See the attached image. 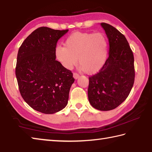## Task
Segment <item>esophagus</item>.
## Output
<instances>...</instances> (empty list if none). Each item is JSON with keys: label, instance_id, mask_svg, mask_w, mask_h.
I'll list each match as a JSON object with an SVG mask.
<instances>
[{"label": "esophagus", "instance_id": "obj_1", "mask_svg": "<svg viewBox=\"0 0 152 152\" xmlns=\"http://www.w3.org/2000/svg\"><path fill=\"white\" fill-rule=\"evenodd\" d=\"M73 77L74 78H75V79H78L79 77V75L78 73H73Z\"/></svg>", "mask_w": 152, "mask_h": 152}]
</instances>
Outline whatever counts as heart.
<instances>
[{"label": "heart", "mask_w": 152, "mask_h": 152, "mask_svg": "<svg viewBox=\"0 0 152 152\" xmlns=\"http://www.w3.org/2000/svg\"><path fill=\"white\" fill-rule=\"evenodd\" d=\"M65 46L55 48L57 60L66 69H72L77 62L88 74L99 72L106 63L108 52V41L102 33H72L66 39Z\"/></svg>", "instance_id": "heart-1"}]
</instances>
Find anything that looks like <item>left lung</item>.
Wrapping results in <instances>:
<instances>
[{"instance_id": "obj_1", "label": "left lung", "mask_w": 152, "mask_h": 152, "mask_svg": "<svg viewBox=\"0 0 152 152\" xmlns=\"http://www.w3.org/2000/svg\"><path fill=\"white\" fill-rule=\"evenodd\" d=\"M101 26L109 39V57L98 73L89 77L88 97L95 109L109 111L126 100L134 85V55L121 33L108 23Z\"/></svg>"}]
</instances>
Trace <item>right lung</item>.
<instances>
[{"instance_id": "add662e5", "label": "right lung", "mask_w": 152, "mask_h": 152, "mask_svg": "<svg viewBox=\"0 0 152 152\" xmlns=\"http://www.w3.org/2000/svg\"><path fill=\"white\" fill-rule=\"evenodd\" d=\"M67 31L39 27L18 50L15 72L20 92L29 106L42 113H56L67 106L75 80L72 72L56 60L57 42Z\"/></svg>"}]
</instances>
